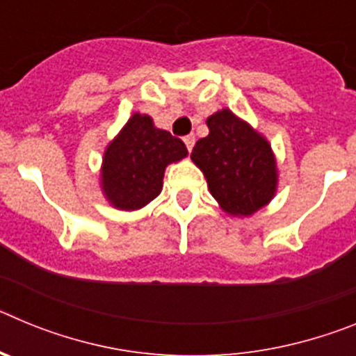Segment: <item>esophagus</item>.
<instances>
[{
	"mask_svg": "<svg viewBox=\"0 0 356 356\" xmlns=\"http://www.w3.org/2000/svg\"><path fill=\"white\" fill-rule=\"evenodd\" d=\"M184 143H185V146H187L188 151H193L196 139H194V135H187V137H184Z\"/></svg>",
	"mask_w": 356,
	"mask_h": 356,
	"instance_id": "1",
	"label": "esophagus"
}]
</instances>
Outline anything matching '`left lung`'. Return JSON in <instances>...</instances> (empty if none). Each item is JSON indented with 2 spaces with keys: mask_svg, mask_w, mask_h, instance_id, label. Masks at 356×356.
<instances>
[{
  "mask_svg": "<svg viewBox=\"0 0 356 356\" xmlns=\"http://www.w3.org/2000/svg\"><path fill=\"white\" fill-rule=\"evenodd\" d=\"M207 127L210 134L197 140L191 159L226 212L251 216L275 196L276 162L271 146L229 110L210 115Z\"/></svg>",
  "mask_w": 356,
  "mask_h": 356,
  "instance_id": "8db88e82",
  "label": "left lung"
}]
</instances>
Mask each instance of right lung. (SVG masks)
<instances>
[{"label": "right lung", "instance_id": "add662e5", "mask_svg": "<svg viewBox=\"0 0 356 356\" xmlns=\"http://www.w3.org/2000/svg\"><path fill=\"white\" fill-rule=\"evenodd\" d=\"M184 156V140L153 127L149 115H131L105 151L103 193L118 209H143L162 191L165 165Z\"/></svg>", "mask_w": 356, "mask_h": 356}]
</instances>
